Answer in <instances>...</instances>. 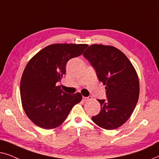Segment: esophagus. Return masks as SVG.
<instances>
[{
    "mask_svg": "<svg viewBox=\"0 0 159 159\" xmlns=\"http://www.w3.org/2000/svg\"><path fill=\"white\" fill-rule=\"evenodd\" d=\"M82 99H83V101H89V100H91V99H92V96H88V97H83V98H82Z\"/></svg>",
    "mask_w": 159,
    "mask_h": 159,
    "instance_id": "1",
    "label": "esophagus"
}]
</instances>
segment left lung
<instances>
[{"mask_svg": "<svg viewBox=\"0 0 159 159\" xmlns=\"http://www.w3.org/2000/svg\"><path fill=\"white\" fill-rule=\"evenodd\" d=\"M83 56L106 90V99L98 100L101 111L92 120L103 129H116L128 120L138 103L140 86L135 69L122 52L110 45H91Z\"/></svg>", "mask_w": 159, "mask_h": 159, "instance_id": "1", "label": "left lung"}]
</instances>
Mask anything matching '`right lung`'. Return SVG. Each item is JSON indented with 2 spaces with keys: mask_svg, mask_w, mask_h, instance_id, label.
Instances as JSON below:
<instances>
[{
  "mask_svg": "<svg viewBox=\"0 0 159 159\" xmlns=\"http://www.w3.org/2000/svg\"><path fill=\"white\" fill-rule=\"evenodd\" d=\"M88 46L50 45L28 62L21 79L20 95L24 110L34 125L45 129L58 127L82 101L80 93L68 94L56 84L66 74L68 61L82 55Z\"/></svg>",
  "mask_w": 159,
  "mask_h": 159,
  "instance_id": "right-lung-1",
  "label": "right lung"
}]
</instances>
